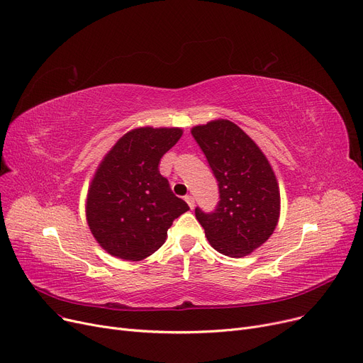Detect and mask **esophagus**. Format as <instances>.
<instances>
[{
	"label": "esophagus",
	"mask_w": 363,
	"mask_h": 363,
	"mask_svg": "<svg viewBox=\"0 0 363 363\" xmlns=\"http://www.w3.org/2000/svg\"><path fill=\"white\" fill-rule=\"evenodd\" d=\"M184 201L187 202V205H189V206H191V210H194V208H195V198H194V196L187 195V196H184Z\"/></svg>",
	"instance_id": "34e87169"
}]
</instances>
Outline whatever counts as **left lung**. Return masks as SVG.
I'll return each mask as SVG.
<instances>
[{"label": "left lung", "instance_id": "1", "mask_svg": "<svg viewBox=\"0 0 363 363\" xmlns=\"http://www.w3.org/2000/svg\"><path fill=\"white\" fill-rule=\"evenodd\" d=\"M218 182L214 213L195 216L211 247L240 258L262 247L278 226L281 194L266 155L229 119H214L192 130Z\"/></svg>", "mask_w": 363, "mask_h": 363}]
</instances>
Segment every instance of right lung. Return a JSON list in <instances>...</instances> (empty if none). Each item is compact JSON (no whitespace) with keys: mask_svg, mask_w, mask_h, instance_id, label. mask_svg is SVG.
Returning <instances> with one entry per match:
<instances>
[{"mask_svg":"<svg viewBox=\"0 0 363 363\" xmlns=\"http://www.w3.org/2000/svg\"><path fill=\"white\" fill-rule=\"evenodd\" d=\"M182 134L177 127L134 128L99 164L85 216L97 244L108 254L127 262L145 260L162 247L174 218L189 210L158 168Z\"/></svg>","mask_w":363,"mask_h":363,"instance_id":"add662e5","label":"right lung"}]
</instances>
